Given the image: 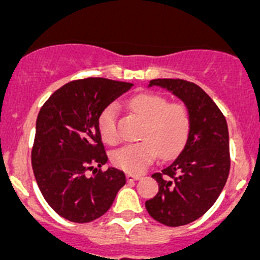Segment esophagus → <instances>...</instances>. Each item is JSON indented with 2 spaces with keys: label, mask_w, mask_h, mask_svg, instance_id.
Listing matches in <instances>:
<instances>
[{
  "label": "esophagus",
  "mask_w": 260,
  "mask_h": 260,
  "mask_svg": "<svg viewBox=\"0 0 260 260\" xmlns=\"http://www.w3.org/2000/svg\"><path fill=\"white\" fill-rule=\"evenodd\" d=\"M141 179L140 175H133V174H127V180L128 181H135V180H139Z\"/></svg>",
  "instance_id": "1"
}]
</instances>
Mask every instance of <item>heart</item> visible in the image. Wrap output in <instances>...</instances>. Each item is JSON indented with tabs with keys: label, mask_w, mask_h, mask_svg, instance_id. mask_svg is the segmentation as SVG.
I'll return each instance as SVG.
<instances>
[{
	"label": "heart",
	"mask_w": 260,
	"mask_h": 260,
	"mask_svg": "<svg viewBox=\"0 0 260 260\" xmlns=\"http://www.w3.org/2000/svg\"><path fill=\"white\" fill-rule=\"evenodd\" d=\"M133 113L145 119L142 141L119 147L111 154V162L129 174L142 172L155 160L158 151L162 158L175 155L185 144L190 128L188 110L181 104H168L165 97L142 93L128 101ZM118 109L114 104L102 110L98 116V129L107 144L118 141Z\"/></svg>",
	"instance_id": "heart-1"
}]
</instances>
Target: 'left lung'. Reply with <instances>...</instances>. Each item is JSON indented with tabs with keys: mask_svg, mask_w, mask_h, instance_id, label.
Instances as JSON below:
<instances>
[{
	"mask_svg": "<svg viewBox=\"0 0 260 260\" xmlns=\"http://www.w3.org/2000/svg\"><path fill=\"white\" fill-rule=\"evenodd\" d=\"M150 86L167 89L184 102L190 128L179 155L151 176L159 191L145 202V207L165 225H185L202 216L225 185L231 167L228 125L216 104L197 84L155 79Z\"/></svg>",
	"mask_w": 260,
	"mask_h": 260,
	"instance_id": "obj_1",
	"label": "left lung"
}]
</instances>
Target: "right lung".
<instances>
[{
    "label": "right lung",
    "mask_w": 260,
    "mask_h": 260,
    "mask_svg": "<svg viewBox=\"0 0 260 260\" xmlns=\"http://www.w3.org/2000/svg\"><path fill=\"white\" fill-rule=\"evenodd\" d=\"M133 84L88 78L55 90L40 110L32 147V168L40 191L58 215L89 223L111 207L125 175L106 165L98 116Z\"/></svg>",
    "instance_id": "1"
}]
</instances>
